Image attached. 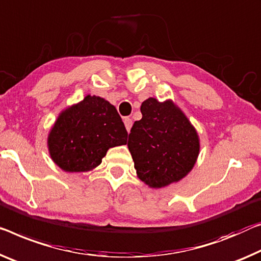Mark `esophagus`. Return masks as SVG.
Returning a JSON list of instances; mask_svg holds the SVG:
<instances>
[{
    "mask_svg": "<svg viewBox=\"0 0 261 261\" xmlns=\"http://www.w3.org/2000/svg\"><path fill=\"white\" fill-rule=\"evenodd\" d=\"M123 123H125V126H126V129H127V132L128 133H129L130 132V128H132V125H133V121H132V119L130 118H125L123 119Z\"/></svg>",
    "mask_w": 261,
    "mask_h": 261,
    "instance_id": "obj_1",
    "label": "esophagus"
}]
</instances>
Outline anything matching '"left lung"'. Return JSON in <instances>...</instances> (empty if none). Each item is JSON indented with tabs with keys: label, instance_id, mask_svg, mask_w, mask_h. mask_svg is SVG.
Masks as SVG:
<instances>
[{
	"label": "left lung",
	"instance_id": "left-lung-1",
	"mask_svg": "<svg viewBox=\"0 0 261 261\" xmlns=\"http://www.w3.org/2000/svg\"><path fill=\"white\" fill-rule=\"evenodd\" d=\"M142 119L135 121L127 146L139 178L163 188L189 174L199 153L197 132L170 100H144Z\"/></svg>",
	"mask_w": 261,
	"mask_h": 261
}]
</instances>
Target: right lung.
Wrapping results in <instances>:
<instances>
[{
    "mask_svg": "<svg viewBox=\"0 0 261 261\" xmlns=\"http://www.w3.org/2000/svg\"><path fill=\"white\" fill-rule=\"evenodd\" d=\"M127 130L113 105L100 97L84 98L63 111L47 139L51 159L69 172L89 171L107 150L126 143Z\"/></svg>",
    "mask_w": 261,
    "mask_h": 261,
    "instance_id": "right-lung-1",
    "label": "right lung"
}]
</instances>
